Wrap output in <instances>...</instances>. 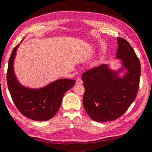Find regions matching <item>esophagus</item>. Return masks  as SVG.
Instances as JSON below:
<instances>
[{
    "instance_id": "obj_1",
    "label": "esophagus",
    "mask_w": 152,
    "mask_h": 152,
    "mask_svg": "<svg viewBox=\"0 0 152 152\" xmlns=\"http://www.w3.org/2000/svg\"><path fill=\"white\" fill-rule=\"evenodd\" d=\"M83 83V81L80 79V78H78L77 80H76V84H82Z\"/></svg>"
}]
</instances>
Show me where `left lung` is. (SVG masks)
I'll use <instances>...</instances> for the list:
<instances>
[{
	"label": "left lung",
	"mask_w": 152,
	"mask_h": 152,
	"mask_svg": "<svg viewBox=\"0 0 152 152\" xmlns=\"http://www.w3.org/2000/svg\"><path fill=\"white\" fill-rule=\"evenodd\" d=\"M117 58L124 68L114 72L106 64L92 68L82 76L85 93L83 106L93 121L104 122L121 117L135 99L139 89L141 65L134 49L127 41L117 38ZM126 69L123 78L118 73Z\"/></svg>",
	"instance_id": "1"
}]
</instances>
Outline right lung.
I'll list each match as a JSON object with an SVG mask.
<instances>
[{
	"label": "right lung",
	"mask_w": 152,
	"mask_h": 152,
	"mask_svg": "<svg viewBox=\"0 0 152 152\" xmlns=\"http://www.w3.org/2000/svg\"><path fill=\"white\" fill-rule=\"evenodd\" d=\"M20 43L13 49L9 59L7 72L9 91L14 103L22 115L34 121H48L56 115L64 94L75 85V80L59 79L38 89L21 86L16 79L13 68L14 59Z\"/></svg>",
	"instance_id": "obj_1"
}]
</instances>
